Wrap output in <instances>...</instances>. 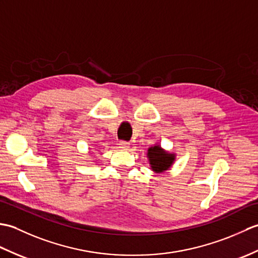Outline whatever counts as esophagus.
I'll list each match as a JSON object with an SVG mask.
<instances>
[{
  "label": "esophagus",
  "mask_w": 258,
  "mask_h": 258,
  "mask_svg": "<svg viewBox=\"0 0 258 258\" xmlns=\"http://www.w3.org/2000/svg\"><path fill=\"white\" fill-rule=\"evenodd\" d=\"M118 145H119V149H122V150H128V147H130V143H127V142H125V141H120Z\"/></svg>",
  "instance_id": "1"
}]
</instances>
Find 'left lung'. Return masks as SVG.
Returning a JSON list of instances; mask_svg holds the SVG:
<instances>
[{"label":"left lung","mask_w":258,"mask_h":258,"mask_svg":"<svg viewBox=\"0 0 258 258\" xmlns=\"http://www.w3.org/2000/svg\"><path fill=\"white\" fill-rule=\"evenodd\" d=\"M147 156H149L152 169L156 173L166 171L171 167L175 160L174 154H168L167 152L163 151L161 146L158 145L150 147L149 151H147Z\"/></svg>","instance_id":"obj_1"}]
</instances>
